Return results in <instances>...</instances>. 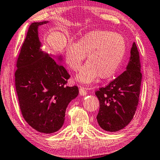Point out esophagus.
Masks as SVG:
<instances>
[{"instance_id":"esophagus-1","label":"esophagus","mask_w":160,"mask_h":160,"mask_svg":"<svg viewBox=\"0 0 160 160\" xmlns=\"http://www.w3.org/2000/svg\"><path fill=\"white\" fill-rule=\"evenodd\" d=\"M79 93L81 96H86V95L87 94V89H86V88L81 87L79 88Z\"/></svg>"}]
</instances>
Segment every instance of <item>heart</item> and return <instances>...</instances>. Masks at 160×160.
I'll use <instances>...</instances> for the list:
<instances>
[{"label": "heart", "mask_w": 160, "mask_h": 160, "mask_svg": "<svg viewBox=\"0 0 160 160\" xmlns=\"http://www.w3.org/2000/svg\"><path fill=\"white\" fill-rule=\"evenodd\" d=\"M127 44L124 38L115 32L94 30L83 35L77 43L69 41L67 46L65 61L73 71L80 69L87 55V62L76 79L91 83L98 77L108 78L115 74L124 59Z\"/></svg>", "instance_id": "b5f03b06"}]
</instances>
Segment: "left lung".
<instances>
[{"label": "left lung", "instance_id": "8db88e82", "mask_svg": "<svg viewBox=\"0 0 160 160\" xmlns=\"http://www.w3.org/2000/svg\"><path fill=\"white\" fill-rule=\"evenodd\" d=\"M141 80L139 52L133 43L126 71L96 92L100 102L96 119L103 130L116 132L129 124L138 104Z\"/></svg>", "mask_w": 160, "mask_h": 160}]
</instances>
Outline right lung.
<instances>
[{
    "label": "right lung",
    "mask_w": 160,
    "mask_h": 160,
    "mask_svg": "<svg viewBox=\"0 0 160 160\" xmlns=\"http://www.w3.org/2000/svg\"><path fill=\"white\" fill-rule=\"evenodd\" d=\"M48 22L30 25L15 74L22 116L33 128L44 133L60 129L67 105L78 94L77 86H65L70 76L62 64V55H53L42 48L38 29Z\"/></svg>",
    "instance_id": "obj_1"
}]
</instances>
